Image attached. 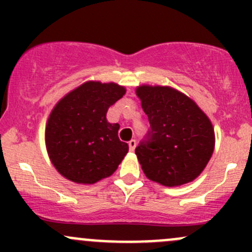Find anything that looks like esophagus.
Returning <instances> with one entry per match:
<instances>
[{
	"label": "esophagus",
	"instance_id": "obj_1",
	"mask_svg": "<svg viewBox=\"0 0 252 252\" xmlns=\"http://www.w3.org/2000/svg\"><path fill=\"white\" fill-rule=\"evenodd\" d=\"M135 147H136V141L133 139V140L129 141V150H130V151L133 152L134 150H135Z\"/></svg>",
	"mask_w": 252,
	"mask_h": 252
}]
</instances>
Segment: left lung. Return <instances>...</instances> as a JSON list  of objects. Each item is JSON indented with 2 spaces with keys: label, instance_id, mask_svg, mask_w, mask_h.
<instances>
[{
  "label": "left lung",
  "instance_id": "8db88e82",
  "mask_svg": "<svg viewBox=\"0 0 252 252\" xmlns=\"http://www.w3.org/2000/svg\"><path fill=\"white\" fill-rule=\"evenodd\" d=\"M150 129L135 154L145 175L164 187L192 182L204 171L215 149L208 117L184 94L169 86L136 89Z\"/></svg>",
  "mask_w": 252,
  "mask_h": 252
}]
</instances>
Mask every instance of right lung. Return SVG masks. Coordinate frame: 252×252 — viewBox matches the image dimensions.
Wrapping results in <instances>:
<instances>
[{
    "instance_id": "obj_1",
    "label": "right lung",
    "mask_w": 252,
    "mask_h": 252,
    "mask_svg": "<svg viewBox=\"0 0 252 252\" xmlns=\"http://www.w3.org/2000/svg\"><path fill=\"white\" fill-rule=\"evenodd\" d=\"M118 84L86 81L55 106L45 140L51 162L67 179L94 184L110 177L128 152L119 140L118 123H108V108L123 97Z\"/></svg>"
}]
</instances>
